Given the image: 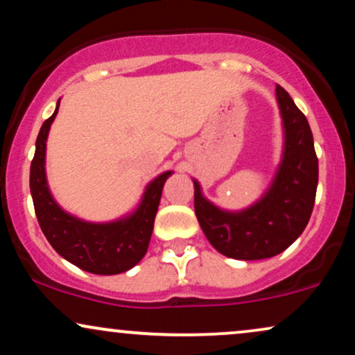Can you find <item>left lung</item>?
Returning a JSON list of instances; mask_svg holds the SVG:
<instances>
[{"label":"left lung","mask_w":355,"mask_h":355,"mask_svg":"<svg viewBox=\"0 0 355 355\" xmlns=\"http://www.w3.org/2000/svg\"><path fill=\"white\" fill-rule=\"evenodd\" d=\"M276 99L284 125V152L271 187L241 211H225L195 185V215L205 236L221 254L233 259H264L279 254L304 232L314 208L319 165L306 115L281 85Z\"/></svg>","instance_id":"obj_1"}]
</instances>
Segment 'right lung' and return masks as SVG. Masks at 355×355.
I'll return each mask as SVG.
<instances>
[{
  "mask_svg": "<svg viewBox=\"0 0 355 355\" xmlns=\"http://www.w3.org/2000/svg\"><path fill=\"white\" fill-rule=\"evenodd\" d=\"M42 123L31 162L29 189L34 211L51 246L64 259L92 275H119L134 268L147 253L159 210L162 189L172 172H164L145 189L137 210L110 223H89L69 215L54 202L46 180V140L55 114Z\"/></svg>",
  "mask_w": 355,
  "mask_h": 355,
  "instance_id": "right-lung-1",
  "label": "right lung"
}]
</instances>
